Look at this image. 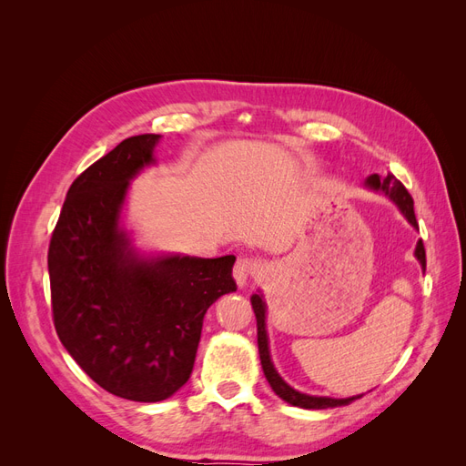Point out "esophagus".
I'll return each mask as SVG.
<instances>
[{
  "label": "esophagus",
  "instance_id": "34e87169",
  "mask_svg": "<svg viewBox=\"0 0 466 466\" xmlns=\"http://www.w3.org/2000/svg\"><path fill=\"white\" fill-rule=\"evenodd\" d=\"M262 272V262L257 258H248L243 257L235 262L233 268V278L237 281L238 288H247L250 278H257Z\"/></svg>",
  "mask_w": 466,
  "mask_h": 466
}]
</instances>
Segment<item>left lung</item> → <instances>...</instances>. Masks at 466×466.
I'll list each match as a JSON object with an SVG mask.
<instances>
[{
    "mask_svg": "<svg viewBox=\"0 0 466 466\" xmlns=\"http://www.w3.org/2000/svg\"><path fill=\"white\" fill-rule=\"evenodd\" d=\"M365 187L375 192H383L385 196L394 202L400 209V214L406 218V221L412 225L414 229H418V221L414 216V200L412 196L408 194L404 185L400 180L394 178V175H387L385 178H380L379 175H371L365 178ZM414 257L418 258L421 270L426 272V248L421 238L416 243ZM252 309H255V317H257V329H258V354H260V363H262V371L266 375V380L270 383L272 390L278 394L281 400H286L291 406H299L307 408V410H324V408H336V406H346L350 402H354L361 399V394H356V397H348V399H330V397H313V394H305L295 390L289 387L284 379L279 377L276 371L272 358H270V346H268V332H266V303L262 293H255L250 298Z\"/></svg>",
    "mask_w": 466,
    "mask_h": 466,
    "instance_id": "8db88e82",
    "label": "left lung"
}]
</instances>
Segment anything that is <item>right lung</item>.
Here are the masks:
<instances>
[{"instance_id":"1","label":"right lung","mask_w":466,"mask_h":466,"mask_svg":"<svg viewBox=\"0 0 466 466\" xmlns=\"http://www.w3.org/2000/svg\"><path fill=\"white\" fill-rule=\"evenodd\" d=\"M159 139L132 136L86 168L48 248L60 342L98 387L136 402L165 400L187 383L206 311L237 289L233 255H147L124 228L130 182L155 165Z\"/></svg>"}]
</instances>
